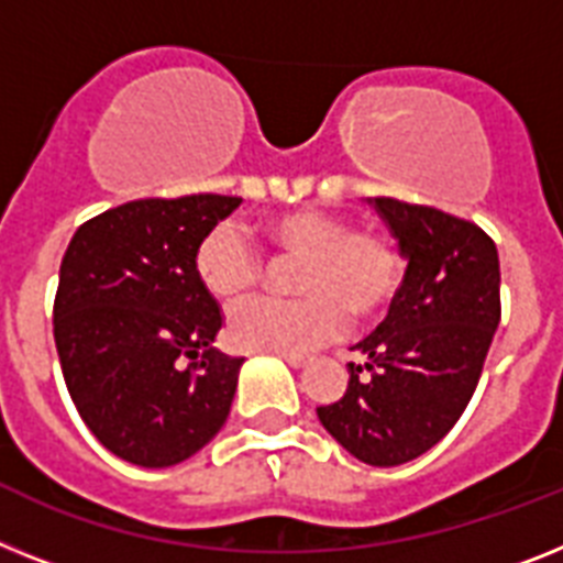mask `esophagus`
<instances>
[{"label": "esophagus", "mask_w": 563, "mask_h": 563, "mask_svg": "<svg viewBox=\"0 0 563 563\" xmlns=\"http://www.w3.org/2000/svg\"><path fill=\"white\" fill-rule=\"evenodd\" d=\"M277 357H283V361L289 363L291 369H300V366H306L303 354H277Z\"/></svg>", "instance_id": "34e87169"}]
</instances>
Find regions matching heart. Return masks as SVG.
<instances>
[{"label": "heart", "mask_w": 563, "mask_h": 563, "mask_svg": "<svg viewBox=\"0 0 563 563\" xmlns=\"http://www.w3.org/2000/svg\"><path fill=\"white\" fill-rule=\"evenodd\" d=\"M272 249L300 257L291 300L249 297L229 311L225 334L243 352L300 354L332 340L354 320L377 318L400 286L398 249L377 231L352 229L346 217L297 209L263 223ZM194 272L217 300H234L257 283L263 254L238 223H217L194 252Z\"/></svg>", "instance_id": "b5f03b06"}]
</instances>
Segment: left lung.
Segmentation results:
<instances>
[{
	"mask_svg": "<svg viewBox=\"0 0 563 563\" xmlns=\"http://www.w3.org/2000/svg\"><path fill=\"white\" fill-rule=\"evenodd\" d=\"M398 240L404 286L354 352L343 398L320 406L334 441L369 466L429 452L464 415L500 320L498 249L475 223L429 206L366 200Z\"/></svg>",
	"mask_w": 563,
	"mask_h": 563,
	"instance_id": "8db88e82",
	"label": "left lung"
}]
</instances>
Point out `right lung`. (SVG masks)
Segmentation results:
<instances>
[{"label":"right lung","instance_id":"obj_1","mask_svg":"<svg viewBox=\"0 0 563 563\" xmlns=\"http://www.w3.org/2000/svg\"><path fill=\"white\" fill-rule=\"evenodd\" d=\"M240 197L134 200L79 225L59 266L54 340L97 441L145 470L183 464L223 429L243 357L214 346L223 311L194 272Z\"/></svg>","mask_w":563,"mask_h":563}]
</instances>
